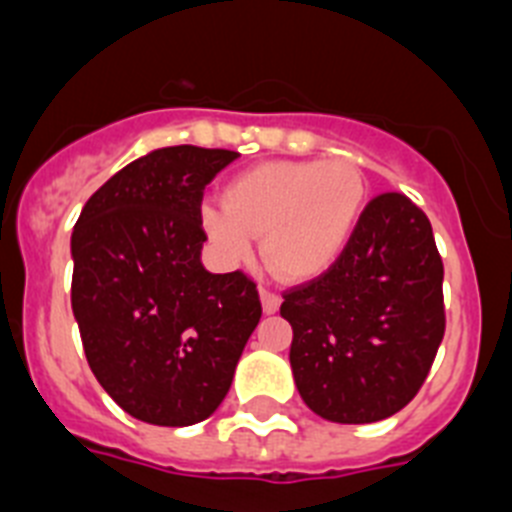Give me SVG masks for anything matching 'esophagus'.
I'll return each instance as SVG.
<instances>
[{"mask_svg": "<svg viewBox=\"0 0 512 512\" xmlns=\"http://www.w3.org/2000/svg\"><path fill=\"white\" fill-rule=\"evenodd\" d=\"M260 298H262V310H265L267 315L275 313V310L280 308V300H283L278 293H272L270 288H265V285L260 288Z\"/></svg>", "mask_w": 512, "mask_h": 512, "instance_id": "obj_1", "label": "esophagus"}]
</instances>
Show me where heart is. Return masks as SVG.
I'll return each instance as SVG.
<instances>
[{"label":"heart","mask_w":512,"mask_h":512,"mask_svg":"<svg viewBox=\"0 0 512 512\" xmlns=\"http://www.w3.org/2000/svg\"><path fill=\"white\" fill-rule=\"evenodd\" d=\"M366 202V176L353 161H265L232 176L222 204H204L199 224L222 260H247L252 237H262L272 272L313 280L341 260Z\"/></svg>","instance_id":"obj_1"}]
</instances>
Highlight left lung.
Segmentation results:
<instances>
[{"instance_id": "left-lung-1", "label": "left lung", "mask_w": 512, "mask_h": 512, "mask_svg": "<svg viewBox=\"0 0 512 512\" xmlns=\"http://www.w3.org/2000/svg\"><path fill=\"white\" fill-rule=\"evenodd\" d=\"M442 278L427 214L384 191L341 260L285 290L295 386L318 417L381 422L417 396L444 336Z\"/></svg>"}]
</instances>
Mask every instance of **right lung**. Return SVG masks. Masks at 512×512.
<instances>
[{"label":"right lung","mask_w":512,"mask_h":512,"mask_svg":"<svg viewBox=\"0 0 512 512\" xmlns=\"http://www.w3.org/2000/svg\"><path fill=\"white\" fill-rule=\"evenodd\" d=\"M169 146L131 161L73 229V313L98 384L123 412L189 427L222 404L260 323L257 283L202 267L204 186L237 159Z\"/></svg>","instance_id":"right-lung-1"}]
</instances>
